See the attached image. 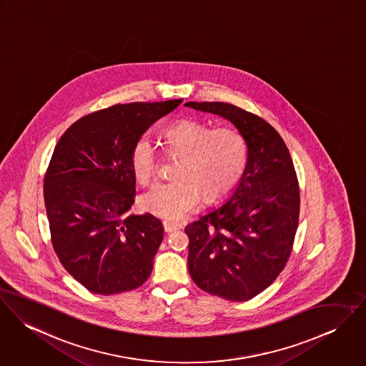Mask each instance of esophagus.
Wrapping results in <instances>:
<instances>
[{
	"label": "esophagus",
	"mask_w": 366,
	"mask_h": 366,
	"mask_svg": "<svg viewBox=\"0 0 366 366\" xmlns=\"http://www.w3.org/2000/svg\"><path fill=\"white\" fill-rule=\"evenodd\" d=\"M164 230L165 233H171V232H175V230H179L182 226L178 224V223H172V222H164Z\"/></svg>",
	"instance_id": "obj_1"
}]
</instances>
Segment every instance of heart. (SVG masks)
<instances>
[{"mask_svg":"<svg viewBox=\"0 0 366 366\" xmlns=\"http://www.w3.org/2000/svg\"><path fill=\"white\" fill-rule=\"evenodd\" d=\"M167 153L179 157L174 182L153 185L140 197V207L164 220L185 217L199 202H217L242 182L248 163L243 134L233 127H214L181 119L162 132ZM130 168L140 184H147L157 169V153L147 136L139 137L129 153Z\"/></svg>","mask_w":366,"mask_h":366,"instance_id":"b5f03b06","label":"heart"}]
</instances>
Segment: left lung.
I'll use <instances>...</instances> for the list:
<instances>
[{
	"label": "left lung",
	"instance_id": "8db88e82",
	"mask_svg": "<svg viewBox=\"0 0 366 366\" xmlns=\"http://www.w3.org/2000/svg\"><path fill=\"white\" fill-rule=\"evenodd\" d=\"M185 105L230 121L247 142L248 163L233 195L185 227L192 281L244 302L277 280L292 252L300 210L296 171L282 137L262 118L226 102Z\"/></svg>",
	"mask_w": 366,
	"mask_h": 366
}]
</instances>
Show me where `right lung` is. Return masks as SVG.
I'll return each instance as SVG.
<instances>
[{"mask_svg":"<svg viewBox=\"0 0 366 366\" xmlns=\"http://www.w3.org/2000/svg\"><path fill=\"white\" fill-rule=\"evenodd\" d=\"M182 99L133 102L92 112L57 142L43 195L53 248L89 292L115 295L144 284L163 242V223L130 214L136 178L133 143Z\"/></svg>","mask_w":366,"mask_h":366,"instance_id":"add662e5","label":"right lung"}]
</instances>
